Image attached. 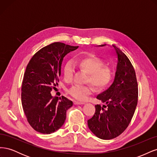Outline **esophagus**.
I'll list each match as a JSON object with an SVG mask.
<instances>
[{"label": "esophagus", "mask_w": 157, "mask_h": 157, "mask_svg": "<svg viewBox=\"0 0 157 157\" xmlns=\"http://www.w3.org/2000/svg\"><path fill=\"white\" fill-rule=\"evenodd\" d=\"M73 103L75 105H83V104H84V102H80L78 101H74Z\"/></svg>", "instance_id": "esophagus-1"}]
</instances>
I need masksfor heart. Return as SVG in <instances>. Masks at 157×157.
<instances>
[{
	"label": "heart",
	"mask_w": 157,
	"mask_h": 157,
	"mask_svg": "<svg viewBox=\"0 0 157 157\" xmlns=\"http://www.w3.org/2000/svg\"><path fill=\"white\" fill-rule=\"evenodd\" d=\"M75 63L78 67L88 73V81L93 84L96 88L101 90L107 86L112 78L111 69L105 66L104 62L94 56H85L75 60ZM74 65L71 61H67L63 66V73L64 78L69 81L73 77ZM94 91L92 85H73L69 89V93L75 99L80 101L86 99L89 95Z\"/></svg>",
	"instance_id": "1"
}]
</instances>
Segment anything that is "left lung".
Segmentation results:
<instances>
[{"label":"left lung","mask_w":157,"mask_h":157,"mask_svg":"<svg viewBox=\"0 0 157 157\" xmlns=\"http://www.w3.org/2000/svg\"><path fill=\"white\" fill-rule=\"evenodd\" d=\"M112 46L117 56L115 78L107 90L97 96L104 104L95 105L96 112L88 121L89 129L102 140L115 138L126 129L134 114L138 97L136 73L130 61L120 49L113 44Z\"/></svg>","instance_id":"obj_1"}]
</instances>
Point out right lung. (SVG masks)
Returning a JSON list of instances; mask_svg holds the SVG:
<instances>
[{
	"mask_svg": "<svg viewBox=\"0 0 157 157\" xmlns=\"http://www.w3.org/2000/svg\"><path fill=\"white\" fill-rule=\"evenodd\" d=\"M78 46L54 42L33 56L23 76L21 102L31 126L41 134H50L63 126L66 112L73 101L64 96H52L57 89L64 57Z\"/></svg>",
	"mask_w": 157,
	"mask_h": 157,
	"instance_id": "add662e5",
	"label": "right lung"
}]
</instances>
